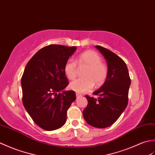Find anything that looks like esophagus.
<instances>
[{
	"label": "esophagus",
	"instance_id": "obj_1",
	"mask_svg": "<svg viewBox=\"0 0 155 155\" xmlns=\"http://www.w3.org/2000/svg\"><path fill=\"white\" fill-rule=\"evenodd\" d=\"M81 97H82V95L80 94H78V93H77V94H76V97H77V99L80 98Z\"/></svg>",
	"mask_w": 155,
	"mask_h": 155
}]
</instances>
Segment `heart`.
<instances>
[{"label":"heart","instance_id":"obj_1","mask_svg":"<svg viewBox=\"0 0 155 155\" xmlns=\"http://www.w3.org/2000/svg\"><path fill=\"white\" fill-rule=\"evenodd\" d=\"M86 67L83 76L72 81L70 87L77 93H84L90 90L94 86H100L104 84L108 76V68L101 61V58L95 51H85L79 55L76 61L73 59H68L64 64V72L67 78L73 80L77 77L78 66Z\"/></svg>","mask_w":155,"mask_h":155}]
</instances>
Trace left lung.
Listing matches in <instances>:
<instances>
[{"label":"left lung","mask_w":155,"mask_h":155,"mask_svg":"<svg viewBox=\"0 0 155 155\" xmlns=\"http://www.w3.org/2000/svg\"><path fill=\"white\" fill-rule=\"evenodd\" d=\"M95 48L105 58L108 76L104 85L93 93L98 95L97 99L85 95L88 104L83 115L89 125L105 128L113 125L127 107L130 79L127 65L121 58L101 46Z\"/></svg>","instance_id":"8db88e82"}]
</instances>
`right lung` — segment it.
Masks as SVG:
<instances>
[{"label":"right lung","mask_w":155,"mask_h":155,"mask_svg":"<svg viewBox=\"0 0 155 155\" xmlns=\"http://www.w3.org/2000/svg\"><path fill=\"white\" fill-rule=\"evenodd\" d=\"M76 50L51 44L34 55L26 66L21 79L22 104L34 123L46 130L62 127L67 111L76 99L74 91L61 90L69 81L64 64Z\"/></svg>","instance_id":"add662e5"}]
</instances>
